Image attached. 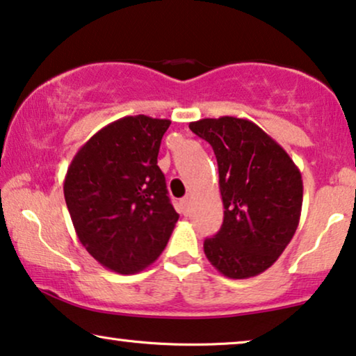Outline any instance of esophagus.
I'll list each match as a JSON object with an SVG mask.
<instances>
[{
    "instance_id": "esophagus-1",
    "label": "esophagus",
    "mask_w": 356,
    "mask_h": 356,
    "mask_svg": "<svg viewBox=\"0 0 356 356\" xmlns=\"http://www.w3.org/2000/svg\"><path fill=\"white\" fill-rule=\"evenodd\" d=\"M181 207H182V211L184 213H188L191 211V207H192V197H184L181 200Z\"/></svg>"
}]
</instances>
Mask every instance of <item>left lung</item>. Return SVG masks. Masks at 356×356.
Masks as SVG:
<instances>
[{"label":"left lung","instance_id":"obj_1","mask_svg":"<svg viewBox=\"0 0 356 356\" xmlns=\"http://www.w3.org/2000/svg\"><path fill=\"white\" fill-rule=\"evenodd\" d=\"M188 129L215 151L225 207L221 229L203 243L207 259L227 278L255 277L277 262L296 233L300 169L248 118H202Z\"/></svg>","mask_w":356,"mask_h":356}]
</instances>
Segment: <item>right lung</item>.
Instances as JSON below:
<instances>
[{"instance_id":"obj_1","label":"right lung","mask_w":356,"mask_h":356,"mask_svg":"<svg viewBox=\"0 0 356 356\" xmlns=\"http://www.w3.org/2000/svg\"><path fill=\"white\" fill-rule=\"evenodd\" d=\"M169 125L118 118L79 148L66 172L65 202L79 243L112 272L131 275L153 264L179 220L158 165Z\"/></svg>"}]
</instances>
